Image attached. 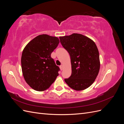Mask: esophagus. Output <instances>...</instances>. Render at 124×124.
Here are the masks:
<instances>
[{
  "label": "esophagus",
  "mask_w": 124,
  "mask_h": 124,
  "mask_svg": "<svg viewBox=\"0 0 124 124\" xmlns=\"http://www.w3.org/2000/svg\"><path fill=\"white\" fill-rule=\"evenodd\" d=\"M60 69H61V70H63V65L60 66Z\"/></svg>",
  "instance_id": "obj_1"
}]
</instances>
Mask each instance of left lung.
<instances>
[{
	"mask_svg": "<svg viewBox=\"0 0 124 124\" xmlns=\"http://www.w3.org/2000/svg\"><path fill=\"white\" fill-rule=\"evenodd\" d=\"M59 39L71 59L72 73L65 78V82L76 91L87 88L94 82L100 69L99 54L95 43L79 33L59 37Z\"/></svg>",
	"mask_w": 124,
	"mask_h": 124,
	"instance_id": "1",
	"label": "left lung"
}]
</instances>
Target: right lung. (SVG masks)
Returning <instances> with one entry per match:
<instances>
[{
    "instance_id": "1",
    "label": "right lung",
    "mask_w": 124,
    "mask_h": 124,
    "mask_svg": "<svg viewBox=\"0 0 124 124\" xmlns=\"http://www.w3.org/2000/svg\"><path fill=\"white\" fill-rule=\"evenodd\" d=\"M59 43L57 37L43 34L33 38L24 48L22 73L26 83L35 91L47 89L58 76L59 68L51 55Z\"/></svg>"
}]
</instances>
